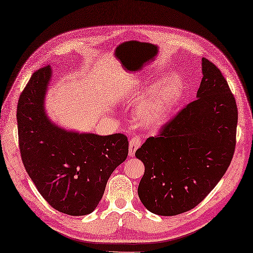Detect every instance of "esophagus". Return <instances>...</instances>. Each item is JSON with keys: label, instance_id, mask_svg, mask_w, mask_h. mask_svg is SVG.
I'll return each mask as SVG.
<instances>
[{"label": "esophagus", "instance_id": "esophagus-1", "mask_svg": "<svg viewBox=\"0 0 253 253\" xmlns=\"http://www.w3.org/2000/svg\"><path fill=\"white\" fill-rule=\"evenodd\" d=\"M141 145V140L138 136H135L133 138H130L129 143H128V155L129 157H134L136 151L140 147Z\"/></svg>", "mask_w": 253, "mask_h": 253}]
</instances>
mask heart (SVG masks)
<instances>
[{"instance_id": "b5f03b06", "label": "heart", "mask_w": 253, "mask_h": 253, "mask_svg": "<svg viewBox=\"0 0 253 253\" xmlns=\"http://www.w3.org/2000/svg\"><path fill=\"white\" fill-rule=\"evenodd\" d=\"M183 82L178 75H170L157 83L135 112L136 124L144 128L162 126L183 93Z\"/></svg>"}]
</instances>
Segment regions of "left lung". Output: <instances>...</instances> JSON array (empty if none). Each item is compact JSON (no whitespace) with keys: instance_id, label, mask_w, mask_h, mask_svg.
<instances>
[{"instance_id":"1","label":"left lung","mask_w":253,"mask_h":253,"mask_svg":"<svg viewBox=\"0 0 253 253\" xmlns=\"http://www.w3.org/2000/svg\"><path fill=\"white\" fill-rule=\"evenodd\" d=\"M202 73L197 99L136 151L145 168L138 196L155 214L193 210L219 183L233 157L236 99L221 71L204 57Z\"/></svg>"}]
</instances>
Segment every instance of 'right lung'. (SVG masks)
<instances>
[{
    "label": "right lung",
    "mask_w": 253,
    "mask_h": 253,
    "mask_svg": "<svg viewBox=\"0 0 253 253\" xmlns=\"http://www.w3.org/2000/svg\"><path fill=\"white\" fill-rule=\"evenodd\" d=\"M50 65L34 72L17 103L19 145L26 171L54 210L85 215L97 207L114 169L127 157L124 134L100 136L68 130L45 111Z\"/></svg>",
    "instance_id": "1"
}]
</instances>
